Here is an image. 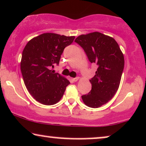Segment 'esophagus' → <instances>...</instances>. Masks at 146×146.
Here are the masks:
<instances>
[{"label":"esophagus","instance_id":"esophagus-1","mask_svg":"<svg viewBox=\"0 0 146 146\" xmlns=\"http://www.w3.org/2000/svg\"><path fill=\"white\" fill-rule=\"evenodd\" d=\"M79 80V78H73L72 79V80L73 81V82H77V81H78Z\"/></svg>","mask_w":146,"mask_h":146}]
</instances>
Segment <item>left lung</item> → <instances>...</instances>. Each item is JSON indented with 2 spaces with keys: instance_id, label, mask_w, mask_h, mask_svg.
<instances>
[{
  "instance_id": "1",
  "label": "left lung",
  "mask_w": 146,
  "mask_h": 146,
  "mask_svg": "<svg viewBox=\"0 0 146 146\" xmlns=\"http://www.w3.org/2000/svg\"><path fill=\"white\" fill-rule=\"evenodd\" d=\"M75 41L84 49L89 61L98 66L95 75L90 80L92 90L82 96L84 104L98 108L110 101L118 89L124 55L113 38L99 32L82 35Z\"/></svg>"
}]
</instances>
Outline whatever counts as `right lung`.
Instances as JSON below:
<instances>
[{"label":"right lung","instance_id":"right-lung-1","mask_svg":"<svg viewBox=\"0 0 146 146\" xmlns=\"http://www.w3.org/2000/svg\"><path fill=\"white\" fill-rule=\"evenodd\" d=\"M75 36L43 33L28 42L22 52L20 68L24 84L36 101L45 105L57 103L70 84L52 68L59 64L64 49Z\"/></svg>","mask_w":146,"mask_h":146}]
</instances>
